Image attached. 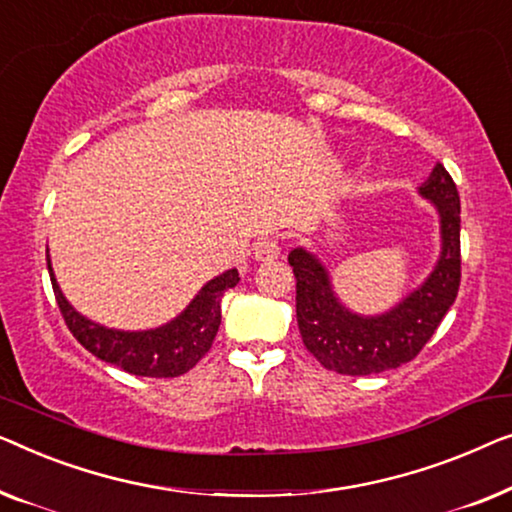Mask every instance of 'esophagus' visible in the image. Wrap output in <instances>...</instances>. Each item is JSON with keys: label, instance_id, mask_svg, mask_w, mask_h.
<instances>
[{"label": "esophagus", "instance_id": "1", "mask_svg": "<svg viewBox=\"0 0 512 512\" xmlns=\"http://www.w3.org/2000/svg\"><path fill=\"white\" fill-rule=\"evenodd\" d=\"M280 257V243L278 239H262L255 246V259L259 262H273Z\"/></svg>", "mask_w": 512, "mask_h": 512}]
</instances>
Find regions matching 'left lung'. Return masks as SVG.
Listing matches in <instances>:
<instances>
[{
    "label": "left lung",
    "instance_id": "1",
    "mask_svg": "<svg viewBox=\"0 0 512 512\" xmlns=\"http://www.w3.org/2000/svg\"><path fill=\"white\" fill-rule=\"evenodd\" d=\"M420 194L434 201L441 213L443 253L427 283L380 318H359L338 304L327 271L306 250L297 248L287 257L297 278L301 341L327 371L371 376L408 364L420 355L455 304L462 280L457 185L443 164H436Z\"/></svg>",
    "mask_w": 512,
    "mask_h": 512
}]
</instances>
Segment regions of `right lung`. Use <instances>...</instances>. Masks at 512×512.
Listing matches in <instances>:
<instances>
[{"mask_svg": "<svg viewBox=\"0 0 512 512\" xmlns=\"http://www.w3.org/2000/svg\"><path fill=\"white\" fill-rule=\"evenodd\" d=\"M46 262L55 301L76 341L104 362L143 378H176L190 371L211 350L218 334L222 294L239 283V271L232 269L204 285L187 311L169 325L150 331H115L78 315L55 283L48 253Z\"/></svg>", "mask_w": 512, "mask_h": 512, "instance_id": "obj_1", "label": "right lung"}]
</instances>
